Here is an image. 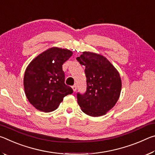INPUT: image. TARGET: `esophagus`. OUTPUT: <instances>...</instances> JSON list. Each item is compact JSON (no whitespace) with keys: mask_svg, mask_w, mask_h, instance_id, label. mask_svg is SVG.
I'll list each match as a JSON object with an SVG mask.
<instances>
[{"mask_svg":"<svg viewBox=\"0 0 155 155\" xmlns=\"http://www.w3.org/2000/svg\"><path fill=\"white\" fill-rule=\"evenodd\" d=\"M72 87V90H73V91H75L76 90H77V85H73Z\"/></svg>","mask_w":155,"mask_h":155,"instance_id":"1","label":"esophagus"}]
</instances>
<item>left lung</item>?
Listing matches in <instances>:
<instances>
[{"mask_svg": "<svg viewBox=\"0 0 155 155\" xmlns=\"http://www.w3.org/2000/svg\"><path fill=\"white\" fill-rule=\"evenodd\" d=\"M85 67L87 90L77 94V101L83 112L93 117L105 115L118 101L122 81L119 72L101 54L83 52L77 58Z\"/></svg>", "mask_w": 155, "mask_h": 155, "instance_id": "left-lung-1", "label": "left lung"}]
</instances>
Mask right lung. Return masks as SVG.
Segmentation results:
<instances>
[{"mask_svg": "<svg viewBox=\"0 0 155 155\" xmlns=\"http://www.w3.org/2000/svg\"><path fill=\"white\" fill-rule=\"evenodd\" d=\"M72 55L71 51L52 47L28 64L24 76L25 91L29 103L38 110L54 111L65 96L73 93L65 84L62 69V65Z\"/></svg>", "mask_w": 155, "mask_h": 155, "instance_id": "1", "label": "right lung"}]
</instances>
